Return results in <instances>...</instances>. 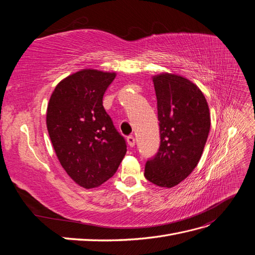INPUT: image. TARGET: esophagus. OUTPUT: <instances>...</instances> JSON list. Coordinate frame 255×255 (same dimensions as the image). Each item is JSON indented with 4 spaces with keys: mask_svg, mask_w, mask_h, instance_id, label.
<instances>
[{
    "mask_svg": "<svg viewBox=\"0 0 255 255\" xmlns=\"http://www.w3.org/2000/svg\"><path fill=\"white\" fill-rule=\"evenodd\" d=\"M127 141H128V144L129 145V148H133L135 145V138L133 136H128L127 138Z\"/></svg>",
    "mask_w": 255,
    "mask_h": 255,
    "instance_id": "obj_1",
    "label": "esophagus"
}]
</instances>
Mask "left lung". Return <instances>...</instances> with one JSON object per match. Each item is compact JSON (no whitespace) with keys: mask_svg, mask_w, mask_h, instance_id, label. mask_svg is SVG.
<instances>
[{"mask_svg":"<svg viewBox=\"0 0 255 255\" xmlns=\"http://www.w3.org/2000/svg\"><path fill=\"white\" fill-rule=\"evenodd\" d=\"M157 99L160 145L146 161L144 176L171 188L192 172L202 156L211 128V115L202 91L179 74L152 76Z\"/></svg>","mask_w":255,"mask_h":255,"instance_id":"1","label":"left lung"}]
</instances>
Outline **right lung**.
Listing matches in <instances>:
<instances>
[{"label": "right lung", "instance_id": "add662e5", "mask_svg": "<svg viewBox=\"0 0 255 255\" xmlns=\"http://www.w3.org/2000/svg\"><path fill=\"white\" fill-rule=\"evenodd\" d=\"M116 72L83 69L61 80L47 109L54 151L67 174L86 189L102 185L117 171L127 143L103 107Z\"/></svg>", "mask_w": 255, "mask_h": 255}]
</instances>
